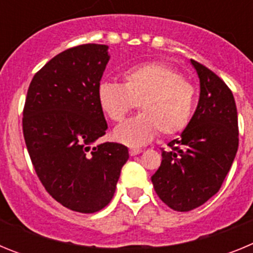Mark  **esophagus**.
<instances>
[{
  "instance_id": "esophagus-1",
  "label": "esophagus",
  "mask_w": 253,
  "mask_h": 253,
  "mask_svg": "<svg viewBox=\"0 0 253 253\" xmlns=\"http://www.w3.org/2000/svg\"><path fill=\"white\" fill-rule=\"evenodd\" d=\"M142 153V149H138V148H130L129 149V154L130 156H137V154Z\"/></svg>"
}]
</instances>
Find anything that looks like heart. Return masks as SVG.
I'll return each instance as SVG.
<instances>
[{
	"instance_id": "obj_1",
	"label": "heart",
	"mask_w": 253,
	"mask_h": 253,
	"mask_svg": "<svg viewBox=\"0 0 253 253\" xmlns=\"http://www.w3.org/2000/svg\"><path fill=\"white\" fill-rule=\"evenodd\" d=\"M124 84L102 82L99 104L113 122H122L139 105L140 114L119 125L116 140L138 147L161 137L184 131L193 119L196 88L171 66L160 62L134 67L124 73Z\"/></svg>"
}]
</instances>
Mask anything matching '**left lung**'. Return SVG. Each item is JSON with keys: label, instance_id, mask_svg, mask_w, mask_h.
Returning <instances> with one entry per match:
<instances>
[{"label": "left lung", "instance_id": "obj_1", "mask_svg": "<svg viewBox=\"0 0 253 253\" xmlns=\"http://www.w3.org/2000/svg\"><path fill=\"white\" fill-rule=\"evenodd\" d=\"M200 80V97L181 137L162 149L152 176L154 191L167 207L189 211L215 195L238 149V116L231 88L204 64L191 59Z\"/></svg>", "mask_w": 253, "mask_h": 253}]
</instances>
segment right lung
<instances>
[{
  "label": "right lung",
  "instance_id": "obj_1",
  "mask_svg": "<svg viewBox=\"0 0 253 253\" xmlns=\"http://www.w3.org/2000/svg\"><path fill=\"white\" fill-rule=\"evenodd\" d=\"M104 44H82L51 58L33 77L22 111L31 163L51 198L78 213L113 199L128 148L91 144L106 134L99 87L109 62Z\"/></svg>",
  "mask_w": 253,
  "mask_h": 253
}]
</instances>
